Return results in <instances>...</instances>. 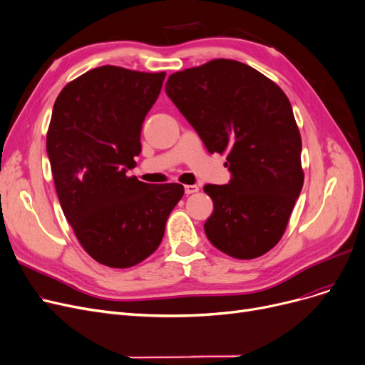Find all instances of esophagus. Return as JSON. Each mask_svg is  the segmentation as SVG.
<instances>
[{"mask_svg": "<svg viewBox=\"0 0 365 365\" xmlns=\"http://www.w3.org/2000/svg\"><path fill=\"white\" fill-rule=\"evenodd\" d=\"M198 186L197 185H186L185 186V194L186 195H191V194H195V192H198Z\"/></svg>", "mask_w": 365, "mask_h": 365, "instance_id": "obj_1", "label": "esophagus"}]
</instances>
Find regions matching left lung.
<instances>
[{"label":"left lung","instance_id":"left-lung-1","mask_svg":"<svg viewBox=\"0 0 365 365\" xmlns=\"http://www.w3.org/2000/svg\"><path fill=\"white\" fill-rule=\"evenodd\" d=\"M165 92L207 150L227 153L231 180L204 186L213 200L204 224L207 239L237 259L264 255L282 239L304 183L288 97L270 78L232 59L174 73Z\"/></svg>","mask_w":365,"mask_h":365}]
</instances>
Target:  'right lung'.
Masks as SVG:
<instances>
[{
    "label": "right lung",
    "instance_id": "add662e5",
    "mask_svg": "<svg viewBox=\"0 0 365 365\" xmlns=\"http://www.w3.org/2000/svg\"><path fill=\"white\" fill-rule=\"evenodd\" d=\"M164 78L104 66L74 78L53 106L46 149L61 207L89 257L107 267L128 268L152 255L185 192L179 183L126 176Z\"/></svg>",
    "mask_w": 365,
    "mask_h": 365
}]
</instances>
